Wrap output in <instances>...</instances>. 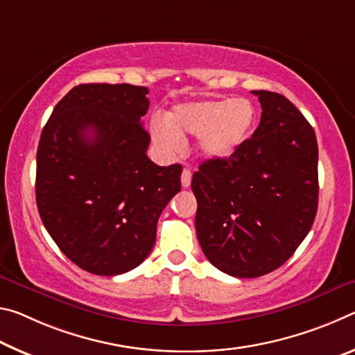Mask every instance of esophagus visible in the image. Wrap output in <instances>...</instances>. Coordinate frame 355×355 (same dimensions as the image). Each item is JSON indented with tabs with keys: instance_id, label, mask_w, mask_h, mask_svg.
<instances>
[{
	"instance_id": "esophagus-1",
	"label": "esophagus",
	"mask_w": 355,
	"mask_h": 355,
	"mask_svg": "<svg viewBox=\"0 0 355 355\" xmlns=\"http://www.w3.org/2000/svg\"><path fill=\"white\" fill-rule=\"evenodd\" d=\"M181 184H182L184 189L190 187V184H191V171L187 170V168H185V170L181 174Z\"/></svg>"
}]
</instances>
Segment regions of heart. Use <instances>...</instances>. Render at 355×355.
Listing matches in <instances>:
<instances>
[{"mask_svg": "<svg viewBox=\"0 0 355 355\" xmlns=\"http://www.w3.org/2000/svg\"><path fill=\"white\" fill-rule=\"evenodd\" d=\"M257 124V110L247 98L223 97L179 105L168 121H155L153 137L162 150L176 154L187 135L198 137L206 159H223L247 141Z\"/></svg>", "mask_w": 355, "mask_h": 355, "instance_id": "heart-1", "label": "heart"}]
</instances>
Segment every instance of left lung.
I'll use <instances>...</instances> for the list:
<instances>
[{
    "mask_svg": "<svg viewBox=\"0 0 355 355\" xmlns=\"http://www.w3.org/2000/svg\"><path fill=\"white\" fill-rule=\"evenodd\" d=\"M263 108L252 138L193 173L195 228L206 258L231 277L269 274L293 257L318 211V141L286 97L253 91Z\"/></svg>",
    "mask_w": 355,
    "mask_h": 355,
    "instance_id": "obj_1",
    "label": "left lung"
}]
</instances>
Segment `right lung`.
<instances>
[{
    "mask_svg": "<svg viewBox=\"0 0 355 355\" xmlns=\"http://www.w3.org/2000/svg\"><path fill=\"white\" fill-rule=\"evenodd\" d=\"M148 88L78 85L56 103L37 148L36 201L61 252L94 275L125 274L148 258L182 166L146 155Z\"/></svg>",
    "mask_w": 355,
    "mask_h": 355,
    "instance_id": "obj_1",
    "label": "right lung"
}]
</instances>
